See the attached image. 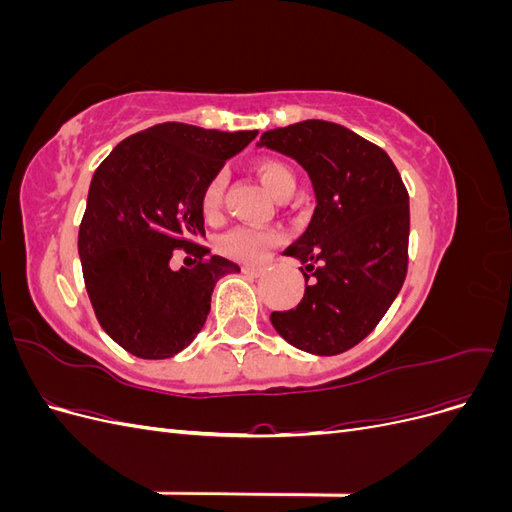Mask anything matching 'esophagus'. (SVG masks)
Masks as SVG:
<instances>
[{"instance_id":"34e87169","label":"esophagus","mask_w":512,"mask_h":512,"mask_svg":"<svg viewBox=\"0 0 512 512\" xmlns=\"http://www.w3.org/2000/svg\"><path fill=\"white\" fill-rule=\"evenodd\" d=\"M241 271H243L247 277H260L262 273H265V269H262V267H250V265H245Z\"/></svg>"}]
</instances>
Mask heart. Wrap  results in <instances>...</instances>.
Returning <instances> with one entry per match:
<instances>
[{"label": "heart", "instance_id": "b5f03b06", "mask_svg": "<svg viewBox=\"0 0 512 512\" xmlns=\"http://www.w3.org/2000/svg\"><path fill=\"white\" fill-rule=\"evenodd\" d=\"M256 175L265 183V188L280 200L297 188V177H294L292 168L280 160L265 158L256 162ZM224 190H226V175L215 173L203 188L200 194V211L205 218H218L224 203ZM282 232L275 228H260V226H235L226 230L224 235L218 237L215 245L218 252L230 260L245 262V265H258L265 260L275 245H280Z\"/></svg>", "mask_w": 512, "mask_h": 512}]
</instances>
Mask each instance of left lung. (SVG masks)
<instances>
[{"instance_id": "1", "label": "left lung", "mask_w": 512, "mask_h": 512, "mask_svg": "<svg viewBox=\"0 0 512 512\" xmlns=\"http://www.w3.org/2000/svg\"><path fill=\"white\" fill-rule=\"evenodd\" d=\"M260 147L297 160L314 185L316 209L286 256L305 270L301 303L271 322L294 348L333 356L365 339L391 307L408 271V190L378 145L307 119L260 136ZM310 284L307 285L306 282Z\"/></svg>"}]
</instances>
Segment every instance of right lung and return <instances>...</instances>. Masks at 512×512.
<instances>
[{
    "instance_id": "right-lung-1",
    "label": "right lung",
    "mask_w": 512,
    "mask_h": 512,
    "mask_svg": "<svg viewBox=\"0 0 512 512\" xmlns=\"http://www.w3.org/2000/svg\"><path fill=\"white\" fill-rule=\"evenodd\" d=\"M256 130L158 123L121 141L96 168L79 228L85 288L100 327L141 359L175 356L203 329L211 292L239 267L211 256L200 194ZM175 249L197 256L169 269Z\"/></svg>"
}]
</instances>
